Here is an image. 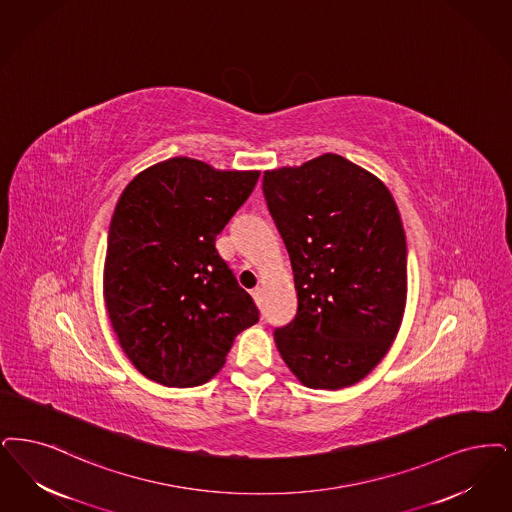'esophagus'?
<instances>
[{
	"label": "esophagus",
	"mask_w": 512,
	"mask_h": 512,
	"mask_svg": "<svg viewBox=\"0 0 512 512\" xmlns=\"http://www.w3.org/2000/svg\"><path fill=\"white\" fill-rule=\"evenodd\" d=\"M261 293H263V291H261V287H255V289H251V295H253V299H255V303H257V305L261 303Z\"/></svg>",
	"instance_id": "obj_1"
}]
</instances>
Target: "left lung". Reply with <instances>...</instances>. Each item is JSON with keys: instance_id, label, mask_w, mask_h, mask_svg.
Masks as SVG:
<instances>
[{"instance_id": "8db88e82", "label": "left lung", "mask_w": 512, "mask_h": 512, "mask_svg": "<svg viewBox=\"0 0 512 512\" xmlns=\"http://www.w3.org/2000/svg\"><path fill=\"white\" fill-rule=\"evenodd\" d=\"M263 192L299 303L274 329L276 347L310 389L350 387L383 360L404 316L408 247L394 198L337 154L266 171Z\"/></svg>"}]
</instances>
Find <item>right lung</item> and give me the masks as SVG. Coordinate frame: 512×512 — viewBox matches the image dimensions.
<instances>
[{"label":"right lung","instance_id":"add662e5","mask_svg":"<svg viewBox=\"0 0 512 512\" xmlns=\"http://www.w3.org/2000/svg\"><path fill=\"white\" fill-rule=\"evenodd\" d=\"M259 171L171 158L139 173L108 230L104 301L123 352L165 387H198L225 364L259 308L215 240L246 204Z\"/></svg>","mask_w":512,"mask_h":512}]
</instances>
